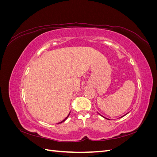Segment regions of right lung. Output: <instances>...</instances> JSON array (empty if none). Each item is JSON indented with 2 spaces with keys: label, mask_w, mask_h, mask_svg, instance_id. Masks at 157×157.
Returning <instances> with one entry per match:
<instances>
[{
  "label": "right lung",
  "mask_w": 157,
  "mask_h": 157,
  "mask_svg": "<svg viewBox=\"0 0 157 157\" xmlns=\"http://www.w3.org/2000/svg\"><path fill=\"white\" fill-rule=\"evenodd\" d=\"M69 114H70V113H69ZM69 115H68V116H67V117H66V118H65V119H64V120H63V121H61V122H59V123H58V124H60V123H61V122H64V121H65V120H66V119H67V117H69Z\"/></svg>",
  "instance_id": "obj_1"
}]
</instances>
